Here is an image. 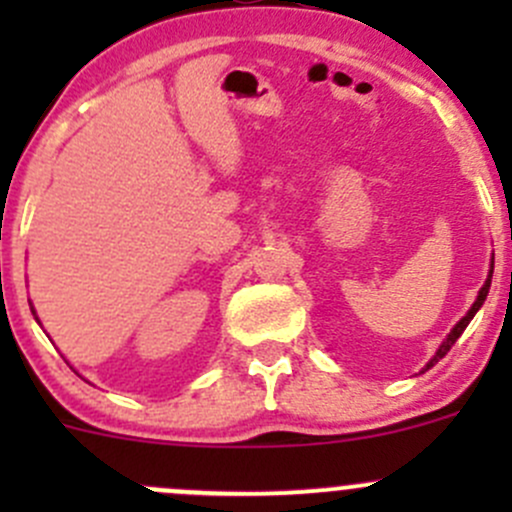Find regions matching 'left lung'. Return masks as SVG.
<instances>
[{
    "label": "left lung",
    "instance_id": "1",
    "mask_svg": "<svg viewBox=\"0 0 512 512\" xmlns=\"http://www.w3.org/2000/svg\"><path fill=\"white\" fill-rule=\"evenodd\" d=\"M490 277H493V270L488 272V280H485V285L480 287V292H478V299H476V302H473V307L468 309V314H466V317H463L461 322H458L456 327L451 329V334H448V337L443 339V344H441V347H438V352L433 354V359L428 361V364H426V369H431V366L436 364V361H441L443 356H446L448 352H451V347H453V344H456V339L461 337V334H463V329H466V327H468V322H471V319L476 317V312H478V309H480V304H483V302H485V297H488V289H490ZM426 369H423V371H426Z\"/></svg>",
    "mask_w": 512,
    "mask_h": 512
}]
</instances>
